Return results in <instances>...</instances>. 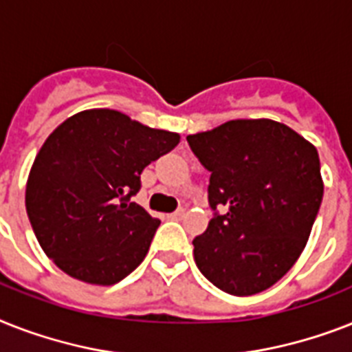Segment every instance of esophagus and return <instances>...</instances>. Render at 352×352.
Segmentation results:
<instances>
[{
    "mask_svg": "<svg viewBox=\"0 0 352 352\" xmlns=\"http://www.w3.org/2000/svg\"><path fill=\"white\" fill-rule=\"evenodd\" d=\"M182 215H184V208H179V210L173 211V213H171L170 219H175V221H177V219H181Z\"/></svg>",
    "mask_w": 352,
    "mask_h": 352,
    "instance_id": "obj_1",
    "label": "esophagus"
}]
</instances>
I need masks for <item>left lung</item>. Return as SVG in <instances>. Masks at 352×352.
I'll use <instances>...</instances> for the list:
<instances>
[{
	"mask_svg": "<svg viewBox=\"0 0 352 352\" xmlns=\"http://www.w3.org/2000/svg\"><path fill=\"white\" fill-rule=\"evenodd\" d=\"M186 141L211 173L213 219L193 239L197 267L230 295L267 289L298 260L318 215V151L271 119H236Z\"/></svg>",
	"mask_w": 352,
	"mask_h": 352,
	"instance_id": "obj_1",
	"label": "left lung"
}]
</instances>
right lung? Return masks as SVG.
<instances>
[{"label":"right lung","mask_w":352,"mask_h":352,"mask_svg":"<svg viewBox=\"0 0 352 352\" xmlns=\"http://www.w3.org/2000/svg\"><path fill=\"white\" fill-rule=\"evenodd\" d=\"M116 110H85L48 135L25 193L28 221L54 264L88 284L121 282L141 264L159 219L131 197L142 170L179 144Z\"/></svg>","instance_id":"right-lung-1"}]
</instances>
